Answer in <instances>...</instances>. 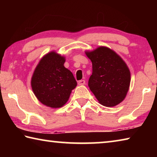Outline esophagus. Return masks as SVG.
<instances>
[{"label": "esophagus", "instance_id": "1", "mask_svg": "<svg viewBox=\"0 0 157 157\" xmlns=\"http://www.w3.org/2000/svg\"><path fill=\"white\" fill-rule=\"evenodd\" d=\"M78 84L79 85H84V84H85V80H84V79H82V80L78 81Z\"/></svg>", "mask_w": 157, "mask_h": 157}]
</instances>
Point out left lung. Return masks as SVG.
<instances>
[{"label": "left lung", "instance_id": "8db88e82", "mask_svg": "<svg viewBox=\"0 0 157 157\" xmlns=\"http://www.w3.org/2000/svg\"><path fill=\"white\" fill-rule=\"evenodd\" d=\"M92 62L89 89L101 105L114 107L123 101L129 88L130 71L125 62L113 50L100 46L86 52Z\"/></svg>", "mask_w": 157, "mask_h": 157}]
</instances>
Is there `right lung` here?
Returning <instances> with one entry per match:
<instances>
[{
    "label": "right lung",
    "mask_w": 157,
    "mask_h": 157,
    "mask_svg": "<svg viewBox=\"0 0 157 157\" xmlns=\"http://www.w3.org/2000/svg\"><path fill=\"white\" fill-rule=\"evenodd\" d=\"M65 60L55 51L48 52L41 58L32 77L34 95L47 107H62L77 86L73 73L63 66Z\"/></svg>",
    "instance_id": "right-lung-1"
}]
</instances>
